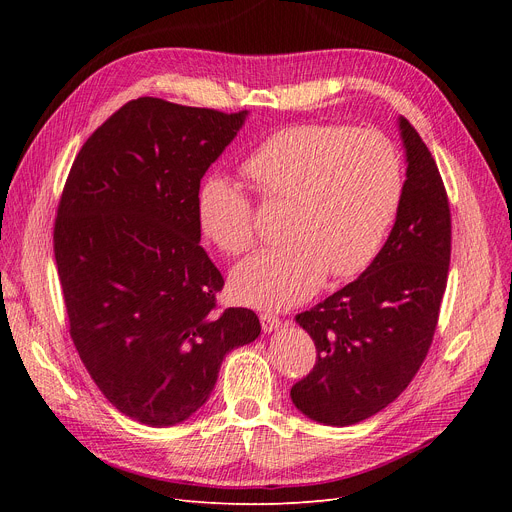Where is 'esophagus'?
<instances>
[{"mask_svg":"<svg viewBox=\"0 0 512 512\" xmlns=\"http://www.w3.org/2000/svg\"><path fill=\"white\" fill-rule=\"evenodd\" d=\"M259 319H261V328H263L265 334H272V332H276L282 326L280 317L274 315V313H261Z\"/></svg>","mask_w":512,"mask_h":512,"instance_id":"esophagus-1","label":"esophagus"}]
</instances>
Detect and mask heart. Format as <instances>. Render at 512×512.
<instances>
[{"label": "heart", "mask_w": 512, "mask_h": 512, "mask_svg": "<svg viewBox=\"0 0 512 512\" xmlns=\"http://www.w3.org/2000/svg\"><path fill=\"white\" fill-rule=\"evenodd\" d=\"M245 174L265 201H288L282 247L255 251L230 276L232 297L257 309L299 305L328 274H363L402 199V164L380 130L332 124L288 126L267 137L245 161ZM201 232L226 255L253 245V207L222 174L203 180L197 195Z\"/></svg>", "instance_id": "b5f03b06"}]
</instances>
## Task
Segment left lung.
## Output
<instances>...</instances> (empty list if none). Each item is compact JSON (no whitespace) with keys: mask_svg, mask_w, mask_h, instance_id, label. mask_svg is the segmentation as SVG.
<instances>
[{"mask_svg":"<svg viewBox=\"0 0 512 512\" xmlns=\"http://www.w3.org/2000/svg\"><path fill=\"white\" fill-rule=\"evenodd\" d=\"M398 132L407 180L388 240L355 282L297 315L317 361L290 398L324 425H355L386 409L415 378L436 332L450 265V207L417 130L398 116Z\"/></svg>","mask_w":512,"mask_h":512,"instance_id":"1","label":"left lung"}]
</instances>
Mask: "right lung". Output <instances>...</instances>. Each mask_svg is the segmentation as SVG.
Segmentation results:
<instances>
[{"mask_svg": "<svg viewBox=\"0 0 512 512\" xmlns=\"http://www.w3.org/2000/svg\"><path fill=\"white\" fill-rule=\"evenodd\" d=\"M247 116L128 101L64 186L53 251L72 342L103 396L151 427L197 413L224 357L261 332L251 309H215L224 278L197 220L201 178Z\"/></svg>", "mask_w": 512, "mask_h": 512, "instance_id": "add662e5", "label": "right lung"}]
</instances>
